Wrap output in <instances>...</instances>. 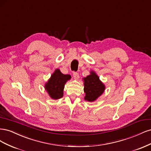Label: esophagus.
<instances>
[{"mask_svg":"<svg viewBox=\"0 0 151 151\" xmlns=\"http://www.w3.org/2000/svg\"><path fill=\"white\" fill-rule=\"evenodd\" d=\"M73 76H74V78L76 79H77L79 78V73H77V72H76L73 73Z\"/></svg>","mask_w":151,"mask_h":151,"instance_id":"esophagus-1","label":"esophagus"}]
</instances>
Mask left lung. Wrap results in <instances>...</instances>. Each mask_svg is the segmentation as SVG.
Instances as JSON below:
<instances>
[{"instance_id": "left-lung-1", "label": "left lung", "mask_w": 151, "mask_h": 151, "mask_svg": "<svg viewBox=\"0 0 151 151\" xmlns=\"http://www.w3.org/2000/svg\"><path fill=\"white\" fill-rule=\"evenodd\" d=\"M90 73V75L83 78L84 91L86 93L84 99L89 102H93L103 93L105 86L94 71H91Z\"/></svg>"}]
</instances>
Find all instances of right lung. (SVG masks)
<instances>
[{
  "mask_svg": "<svg viewBox=\"0 0 151 151\" xmlns=\"http://www.w3.org/2000/svg\"><path fill=\"white\" fill-rule=\"evenodd\" d=\"M70 78L71 76L70 75L62 74L59 69L55 70L45 86V88L50 98L53 99L62 98L65 84Z\"/></svg>",
  "mask_w": 151,
  "mask_h": 151,
  "instance_id": "add662e5",
  "label": "right lung"
}]
</instances>
